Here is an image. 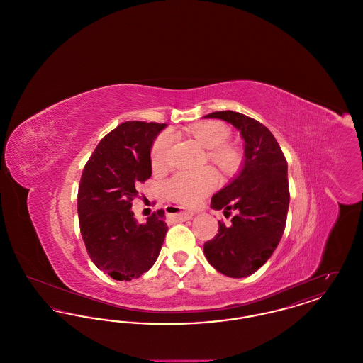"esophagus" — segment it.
Here are the masks:
<instances>
[{
	"mask_svg": "<svg viewBox=\"0 0 363 363\" xmlns=\"http://www.w3.org/2000/svg\"><path fill=\"white\" fill-rule=\"evenodd\" d=\"M175 209L172 211V216H173L175 220H181V222H184V220H188V219H191L193 216H194V212L193 211H190V209H182V208H177L174 207Z\"/></svg>",
	"mask_w": 363,
	"mask_h": 363,
	"instance_id": "34e87169",
	"label": "esophagus"
}]
</instances>
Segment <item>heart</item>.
Wrapping results in <instances>:
<instances>
[{
    "instance_id": "heart-1",
    "label": "heart",
    "mask_w": 363,
    "mask_h": 363,
    "mask_svg": "<svg viewBox=\"0 0 363 363\" xmlns=\"http://www.w3.org/2000/svg\"><path fill=\"white\" fill-rule=\"evenodd\" d=\"M190 135L203 147L211 150L209 157L222 170L230 172L238 163V154L231 147L223 145L228 138V130L219 122H206L196 125L190 129ZM174 144L172 132L160 133L151 150V162L155 170H164L169 167L170 154ZM219 184L218 175L212 170H201L196 173H179L174 175L167 182L166 190L174 201L193 206L197 204L209 191Z\"/></svg>"
}]
</instances>
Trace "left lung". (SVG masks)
<instances>
[{
  "instance_id": "8db88e82",
  "label": "left lung",
  "mask_w": 363,
  "mask_h": 363,
  "mask_svg": "<svg viewBox=\"0 0 363 363\" xmlns=\"http://www.w3.org/2000/svg\"><path fill=\"white\" fill-rule=\"evenodd\" d=\"M218 118L237 128L243 138L240 173L213 194L211 207L230 215L231 225L219 222V233L204 243L208 262L220 274L246 277L272 256L281 240L290 204L287 160L267 126L235 111H216Z\"/></svg>"
}]
</instances>
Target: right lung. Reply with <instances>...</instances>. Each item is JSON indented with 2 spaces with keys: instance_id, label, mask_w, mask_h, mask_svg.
Returning a JSON list of instances; mask_svg holds the SVG:
<instances>
[{
  "instance_id": "1",
  "label": "right lung",
  "mask_w": 363,
  "mask_h": 363,
  "mask_svg": "<svg viewBox=\"0 0 363 363\" xmlns=\"http://www.w3.org/2000/svg\"><path fill=\"white\" fill-rule=\"evenodd\" d=\"M166 123L123 122L106 135L82 174L77 213L92 262L116 280L141 277L160 253L169 227L164 211L147 223L135 218L132 201L151 174V148Z\"/></svg>"
}]
</instances>
